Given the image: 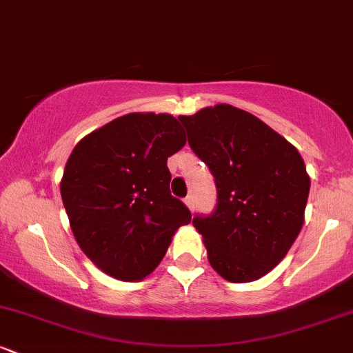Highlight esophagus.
I'll list each match as a JSON object with an SVG mask.
<instances>
[{
    "label": "esophagus",
    "instance_id": "1",
    "mask_svg": "<svg viewBox=\"0 0 353 353\" xmlns=\"http://www.w3.org/2000/svg\"><path fill=\"white\" fill-rule=\"evenodd\" d=\"M184 202H185V205H188V208H189L190 212H194V197L192 196H188L184 199Z\"/></svg>",
    "mask_w": 353,
    "mask_h": 353
}]
</instances>
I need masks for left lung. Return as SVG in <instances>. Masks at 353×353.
Returning <instances> with one entry per match:
<instances>
[{
	"instance_id": "obj_1",
	"label": "left lung",
	"mask_w": 353,
	"mask_h": 353,
	"mask_svg": "<svg viewBox=\"0 0 353 353\" xmlns=\"http://www.w3.org/2000/svg\"><path fill=\"white\" fill-rule=\"evenodd\" d=\"M179 121L216 181L214 212L192 219L210 265L234 283L264 277L303 225L310 179L302 156L259 117L230 104Z\"/></svg>"
}]
</instances>
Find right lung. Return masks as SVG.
Returning a JSON list of instances; mask_svg holds the SVG:
<instances>
[{
	"label": "right lung",
	"mask_w": 353,
	"mask_h": 353,
	"mask_svg": "<svg viewBox=\"0 0 353 353\" xmlns=\"http://www.w3.org/2000/svg\"><path fill=\"white\" fill-rule=\"evenodd\" d=\"M185 144L171 114L131 112L72 149L61 197L84 254L103 272L143 281L159 265L190 210L171 196L168 157Z\"/></svg>",
	"instance_id": "add662e5"
}]
</instances>
